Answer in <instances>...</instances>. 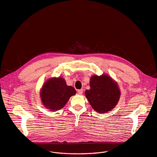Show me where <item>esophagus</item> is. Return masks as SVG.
Wrapping results in <instances>:
<instances>
[{"mask_svg":"<svg viewBox=\"0 0 157 157\" xmlns=\"http://www.w3.org/2000/svg\"><path fill=\"white\" fill-rule=\"evenodd\" d=\"M78 93L79 94H82L83 93V89H79V90H78Z\"/></svg>","mask_w":157,"mask_h":157,"instance_id":"obj_1","label":"esophagus"}]
</instances>
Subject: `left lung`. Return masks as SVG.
<instances>
[{"label":"left lung","instance_id":"obj_1","mask_svg":"<svg viewBox=\"0 0 157 157\" xmlns=\"http://www.w3.org/2000/svg\"><path fill=\"white\" fill-rule=\"evenodd\" d=\"M89 84L90 89L85 91V96L95 111L104 114L116 107L121 97L116 81L106 74L95 75L91 77Z\"/></svg>","mask_w":157,"mask_h":157}]
</instances>
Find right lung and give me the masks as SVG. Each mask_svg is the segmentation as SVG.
<instances>
[{
  "instance_id": "add662e5",
  "label": "right lung",
  "mask_w": 157,
  "mask_h": 157,
  "mask_svg": "<svg viewBox=\"0 0 157 157\" xmlns=\"http://www.w3.org/2000/svg\"><path fill=\"white\" fill-rule=\"evenodd\" d=\"M75 89L66 84L62 77L51 78L44 82L41 88L40 97L44 107L51 111L62 109L70 97L75 95Z\"/></svg>"
}]
</instances>
